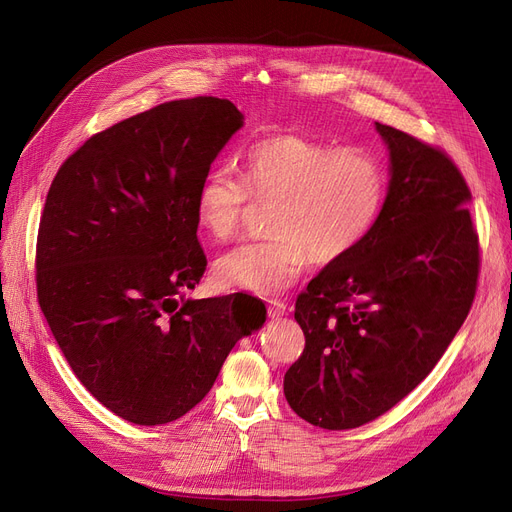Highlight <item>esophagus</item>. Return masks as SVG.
Listing matches in <instances>:
<instances>
[{
    "instance_id": "esophagus-1",
    "label": "esophagus",
    "mask_w": 512,
    "mask_h": 512,
    "mask_svg": "<svg viewBox=\"0 0 512 512\" xmlns=\"http://www.w3.org/2000/svg\"><path fill=\"white\" fill-rule=\"evenodd\" d=\"M286 311H288V305L284 301H280V299L267 301V315L270 317H282V315H286Z\"/></svg>"
}]
</instances>
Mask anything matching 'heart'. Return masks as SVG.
<instances>
[{
    "label": "heart",
    "mask_w": 512,
    "mask_h": 512,
    "mask_svg": "<svg viewBox=\"0 0 512 512\" xmlns=\"http://www.w3.org/2000/svg\"><path fill=\"white\" fill-rule=\"evenodd\" d=\"M386 193V168L371 151L278 134L249 147L242 180L230 168L205 174L195 215L213 240H228L251 199L270 203V234L222 255L215 276L226 286L274 297L313 259L332 263L353 253L378 222Z\"/></svg>",
    "instance_id": "b5f03b06"
}]
</instances>
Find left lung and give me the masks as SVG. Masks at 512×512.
<instances>
[{
  "label": "left lung",
  "mask_w": 512,
  "mask_h": 512,
  "mask_svg": "<svg viewBox=\"0 0 512 512\" xmlns=\"http://www.w3.org/2000/svg\"><path fill=\"white\" fill-rule=\"evenodd\" d=\"M390 151L384 209L369 236L299 294L303 355L284 375L290 409L324 429L378 419L446 353L475 299L471 191L438 147L375 122Z\"/></svg>",
  "instance_id": "8db88e82"
}]
</instances>
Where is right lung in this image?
I'll use <instances>...</instances> for the list:
<instances>
[{
  "label": "right lung",
  "instance_id": "1",
  "mask_svg": "<svg viewBox=\"0 0 512 512\" xmlns=\"http://www.w3.org/2000/svg\"><path fill=\"white\" fill-rule=\"evenodd\" d=\"M242 120L228 99L161 103L93 134L49 186L41 311L80 384L130 423L186 415L265 321L249 294L184 299L207 267L199 184Z\"/></svg>",
  "mask_w": 512,
  "mask_h": 512
}]
</instances>
